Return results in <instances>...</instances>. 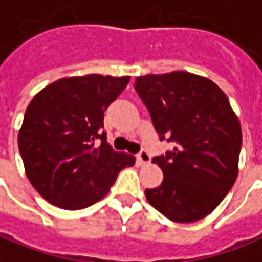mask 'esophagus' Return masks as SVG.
<instances>
[{"label": "esophagus", "instance_id": "esophagus-1", "mask_svg": "<svg viewBox=\"0 0 262 262\" xmlns=\"http://www.w3.org/2000/svg\"><path fill=\"white\" fill-rule=\"evenodd\" d=\"M137 161L140 162V165H147L151 162L150 154L147 152V150H141L139 154H137Z\"/></svg>", "mask_w": 262, "mask_h": 262}]
</instances>
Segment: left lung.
<instances>
[{
  "label": "left lung",
  "mask_w": 262,
  "mask_h": 262,
  "mask_svg": "<svg viewBox=\"0 0 262 262\" xmlns=\"http://www.w3.org/2000/svg\"><path fill=\"white\" fill-rule=\"evenodd\" d=\"M137 94L150 111L160 140L175 143L152 158L164 180L146 197L173 222L189 224L211 214L239 172L242 126L228 97L212 80L189 72L136 77Z\"/></svg>",
  "instance_id": "left-lung-1"
}]
</instances>
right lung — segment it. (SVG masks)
<instances>
[{
    "label": "right lung",
    "instance_id": "add662e5",
    "mask_svg": "<svg viewBox=\"0 0 262 262\" xmlns=\"http://www.w3.org/2000/svg\"><path fill=\"white\" fill-rule=\"evenodd\" d=\"M129 80L63 77L33 97L17 144L28 179L48 203L63 210L86 208L105 197L123 168L135 165L136 158L114 150L102 132L104 112Z\"/></svg>",
    "mask_w": 262,
    "mask_h": 262
}]
</instances>
